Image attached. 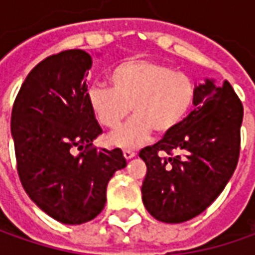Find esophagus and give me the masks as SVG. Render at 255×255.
Returning a JSON list of instances; mask_svg holds the SVG:
<instances>
[{"label":"esophagus","mask_w":255,"mask_h":255,"mask_svg":"<svg viewBox=\"0 0 255 255\" xmlns=\"http://www.w3.org/2000/svg\"><path fill=\"white\" fill-rule=\"evenodd\" d=\"M123 156H125V159H132V157H134L136 156V153L133 152V150H129V149H126V150H123Z\"/></svg>","instance_id":"obj_1"}]
</instances>
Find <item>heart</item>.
Wrapping results in <instances>:
<instances>
[{
    "label": "heart",
    "instance_id": "1",
    "mask_svg": "<svg viewBox=\"0 0 255 255\" xmlns=\"http://www.w3.org/2000/svg\"><path fill=\"white\" fill-rule=\"evenodd\" d=\"M112 88L93 85L88 103L96 121L115 129L129 115L134 116L108 136L109 143L136 147L152 132L167 134L180 125L196 99V85L186 74L150 59H128L109 74Z\"/></svg>",
    "mask_w": 255,
    "mask_h": 255
}]
</instances>
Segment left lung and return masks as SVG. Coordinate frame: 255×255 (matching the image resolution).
I'll return each instance as SVG.
<instances>
[{"label":"left lung","mask_w":255,"mask_h":255,"mask_svg":"<svg viewBox=\"0 0 255 255\" xmlns=\"http://www.w3.org/2000/svg\"><path fill=\"white\" fill-rule=\"evenodd\" d=\"M193 105L174 130L139 153L147 166L143 204L163 223H183L203 213L239 162L243 105L231 85L206 79L196 86Z\"/></svg>","instance_id":"left-lung-1"}]
</instances>
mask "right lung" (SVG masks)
Segmentation results:
<instances>
[{"mask_svg": "<svg viewBox=\"0 0 255 255\" xmlns=\"http://www.w3.org/2000/svg\"><path fill=\"white\" fill-rule=\"evenodd\" d=\"M91 66L92 56L82 49L45 58L25 78L11 115L22 187L41 210L64 224L95 219L115 171L126 167L121 149L91 147L102 133L88 103Z\"/></svg>", "mask_w": 255, "mask_h": 255, "instance_id": "add662e5", "label": "right lung"}]
</instances>
